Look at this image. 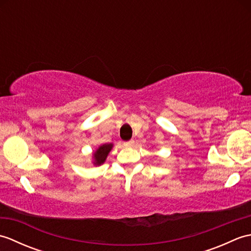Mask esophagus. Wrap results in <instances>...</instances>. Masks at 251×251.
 Segmentation results:
<instances>
[{
  "instance_id": "34e87169",
  "label": "esophagus",
  "mask_w": 251,
  "mask_h": 251,
  "mask_svg": "<svg viewBox=\"0 0 251 251\" xmlns=\"http://www.w3.org/2000/svg\"><path fill=\"white\" fill-rule=\"evenodd\" d=\"M134 145H135V140H129V141H127V142L124 143L125 147H132Z\"/></svg>"
}]
</instances>
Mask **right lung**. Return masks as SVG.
<instances>
[{
	"label": "right lung",
	"instance_id": "obj_1",
	"mask_svg": "<svg viewBox=\"0 0 251 251\" xmlns=\"http://www.w3.org/2000/svg\"><path fill=\"white\" fill-rule=\"evenodd\" d=\"M112 147H113V145H111V143H106V145H103L99 147V149L97 151H96V153L94 154V157H95V162L94 164L95 165H101L103 164L106 156H108L109 152L111 151Z\"/></svg>",
	"mask_w": 251,
	"mask_h": 251
}]
</instances>
